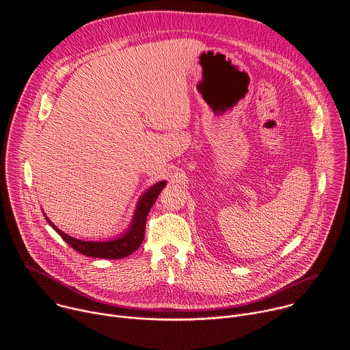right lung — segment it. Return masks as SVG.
<instances>
[{"mask_svg":"<svg viewBox=\"0 0 350 350\" xmlns=\"http://www.w3.org/2000/svg\"><path fill=\"white\" fill-rule=\"evenodd\" d=\"M165 185H166V181H159L141 196L130 228L126 232H123L122 237L113 241H105V242L80 241L62 232L58 227H55L51 221H49V219L46 217L45 219L49 223V226H51L62 237V239L68 242L79 254L90 258H98V259H123L131 255L134 251H137L139 245L142 243L145 237V223H146L148 213L154 206L157 198L159 196Z\"/></svg>","mask_w":350,"mask_h":350,"instance_id":"1","label":"right lung"}]
</instances>
